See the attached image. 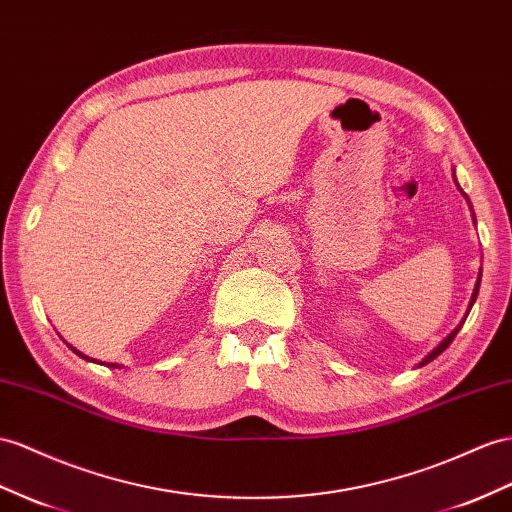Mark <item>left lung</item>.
<instances>
[{"label":"left lung","mask_w":512,"mask_h":512,"mask_svg":"<svg viewBox=\"0 0 512 512\" xmlns=\"http://www.w3.org/2000/svg\"><path fill=\"white\" fill-rule=\"evenodd\" d=\"M478 290H480V277H478V283H476V290H474V296H471V303H469V311H471V305H474V303H476V296H478ZM469 311H467V313H469ZM458 331H461V324H458V326H456V329H454V331H452V333H450L448 337H445V339H443V342H441V344H439V346H437L435 350H432V352H430V355H428V357H426V359H424L422 363H419V365H426V363H430V361H432V359H435V357H439V355H441V352H443L445 348H448V346L452 344V339L456 337V333H458Z\"/></svg>","instance_id":"left-lung-1"}]
</instances>
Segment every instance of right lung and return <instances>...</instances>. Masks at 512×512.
<instances>
[{"label": "right lung", "mask_w": 512, "mask_h": 512, "mask_svg": "<svg viewBox=\"0 0 512 512\" xmlns=\"http://www.w3.org/2000/svg\"><path fill=\"white\" fill-rule=\"evenodd\" d=\"M73 350H75V348H73ZM75 352H77V350H75ZM77 355H80L82 359H88V357H84V355H82V352H77ZM88 361H90V359H88ZM112 368H114V363H112Z\"/></svg>", "instance_id": "right-lung-1"}]
</instances>
